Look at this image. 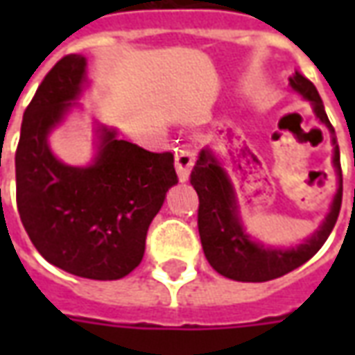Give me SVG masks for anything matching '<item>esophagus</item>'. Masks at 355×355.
<instances>
[{
	"label": "esophagus",
	"mask_w": 355,
	"mask_h": 355,
	"mask_svg": "<svg viewBox=\"0 0 355 355\" xmlns=\"http://www.w3.org/2000/svg\"><path fill=\"white\" fill-rule=\"evenodd\" d=\"M175 165H177V175L180 182H186L190 177V171L193 167V150L188 146H182L177 150L175 155Z\"/></svg>",
	"instance_id": "34e87169"
}]
</instances>
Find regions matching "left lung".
<instances>
[{
  "label": "left lung",
  "mask_w": 355,
  "mask_h": 355,
  "mask_svg": "<svg viewBox=\"0 0 355 355\" xmlns=\"http://www.w3.org/2000/svg\"><path fill=\"white\" fill-rule=\"evenodd\" d=\"M291 89L312 104L313 114L331 132L333 142V165H335L338 188L331 203V211L325 216L318 230L297 247H264L254 241L241 224L238 211V200L234 186L216 159L213 150L203 148L200 157L193 165L190 182L200 198L198 209V228H200L201 245L211 266L224 277L234 282H270L275 277L289 274L295 268L302 266L318 253L327 241L340 213L343 203V171H340V152L336 144L335 129L329 121L323 102L312 81L306 80L302 73L295 72L289 78Z\"/></svg>",
  "instance_id": "obj_1"
}]
</instances>
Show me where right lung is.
I'll return each mask as SVG.
<instances>
[{
	"mask_svg": "<svg viewBox=\"0 0 355 355\" xmlns=\"http://www.w3.org/2000/svg\"><path fill=\"white\" fill-rule=\"evenodd\" d=\"M85 70L81 55L60 58L28 104L15 155L17 207L45 261L106 282L139 266L150 223L178 178L171 152H148L106 125L94 131L96 154L87 167L66 165L51 152V131L83 91Z\"/></svg>",
	"mask_w": 355,
	"mask_h": 355,
	"instance_id": "add662e5",
	"label": "right lung"
}]
</instances>
